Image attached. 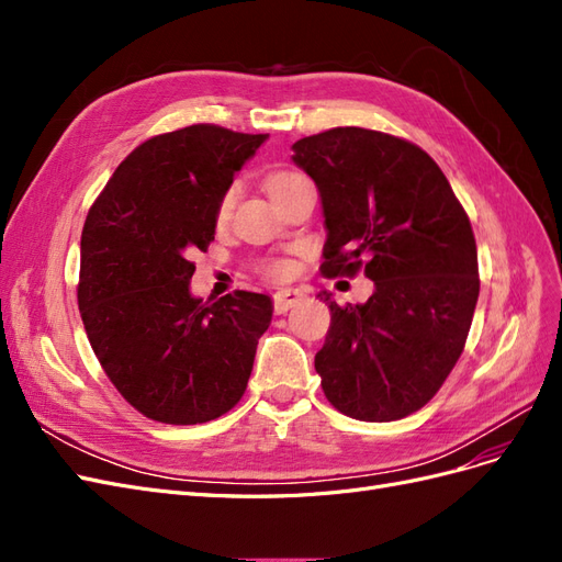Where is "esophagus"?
I'll list each match as a JSON object with an SVG mask.
<instances>
[{"label": "esophagus", "instance_id": "obj_1", "mask_svg": "<svg viewBox=\"0 0 562 562\" xmlns=\"http://www.w3.org/2000/svg\"><path fill=\"white\" fill-rule=\"evenodd\" d=\"M304 300L302 291H295V288H285V291H279L274 295V314H285L288 310H293L297 302Z\"/></svg>", "mask_w": 562, "mask_h": 562}]
</instances>
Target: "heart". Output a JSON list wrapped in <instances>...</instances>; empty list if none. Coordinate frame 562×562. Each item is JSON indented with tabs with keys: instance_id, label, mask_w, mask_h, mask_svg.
Here are the masks:
<instances>
[{
	"instance_id": "heart-1",
	"label": "heart",
	"mask_w": 562,
	"mask_h": 562,
	"mask_svg": "<svg viewBox=\"0 0 562 562\" xmlns=\"http://www.w3.org/2000/svg\"><path fill=\"white\" fill-rule=\"evenodd\" d=\"M302 176L300 173H293V171H274L271 173L269 178H267V192L271 194V199H274L277 194H281L285 187H291L293 182H297ZM234 196H236V192L234 190H227L225 194H223V199H220V203H217V217H225L227 213H229V209H232V203H234ZM265 271L269 277H277V279H281V277H285L288 274V265L285 262H269L267 267H265Z\"/></svg>"
}]
</instances>
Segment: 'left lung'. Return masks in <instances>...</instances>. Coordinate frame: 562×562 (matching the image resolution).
<instances>
[{
    "mask_svg": "<svg viewBox=\"0 0 562 562\" xmlns=\"http://www.w3.org/2000/svg\"><path fill=\"white\" fill-rule=\"evenodd\" d=\"M293 149L326 215L321 274L363 271L375 281L366 304L328 303L330 328L314 359L323 394L353 419L413 415L467 345L481 291L469 215L438 164L396 135L337 126Z\"/></svg>",
    "mask_w": 562,
    "mask_h": 562,
    "instance_id": "1",
    "label": "left lung"
}]
</instances>
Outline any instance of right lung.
I'll list each match as a JSON object with an SVG mask.
<instances>
[{"label": "right lung", "mask_w": 562, "mask_h": 562, "mask_svg": "<svg viewBox=\"0 0 562 562\" xmlns=\"http://www.w3.org/2000/svg\"><path fill=\"white\" fill-rule=\"evenodd\" d=\"M267 133L192 124L116 166L81 232L77 302L119 394L161 424L211 422L241 401L271 300L190 295L192 255L215 239L217 203Z\"/></svg>", "instance_id": "obj_1"}]
</instances>
